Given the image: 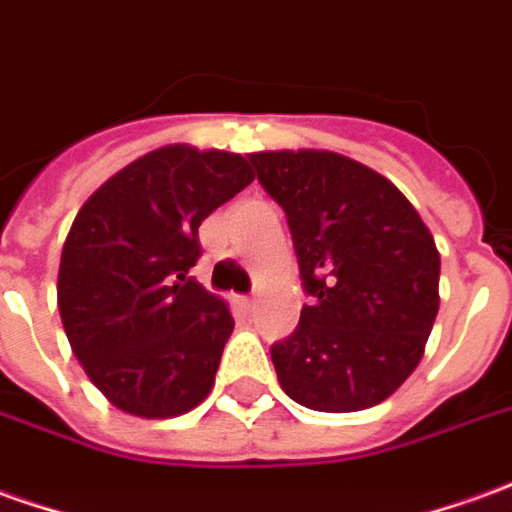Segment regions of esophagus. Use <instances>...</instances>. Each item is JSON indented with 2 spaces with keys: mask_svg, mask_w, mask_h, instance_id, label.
I'll return each instance as SVG.
<instances>
[{
  "mask_svg": "<svg viewBox=\"0 0 512 512\" xmlns=\"http://www.w3.org/2000/svg\"><path fill=\"white\" fill-rule=\"evenodd\" d=\"M241 305H244V310H255L257 299H255V296H246V299H244V302H241Z\"/></svg>",
  "mask_w": 512,
  "mask_h": 512,
  "instance_id": "esophagus-1",
  "label": "esophagus"
}]
</instances>
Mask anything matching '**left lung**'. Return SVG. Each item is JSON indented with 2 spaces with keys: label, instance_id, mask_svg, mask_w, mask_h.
I'll return each mask as SVG.
<instances>
[{
  "label": "left lung",
  "instance_id": "1",
  "mask_svg": "<svg viewBox=\"0 0 512 512\" xmlns=\"http://www.w3.org/2000/svg\"><path fill=\"white\" fill-rule=\"evenodd\" d=\"M288 216L310 305L271 346L282 391L321 413L385 402L416 371L438 316L441 255L407 196L327 149L252 152Z\"/></svg>",
  "mask_w": 512,
  "mask_h": 512
}]
</instances>
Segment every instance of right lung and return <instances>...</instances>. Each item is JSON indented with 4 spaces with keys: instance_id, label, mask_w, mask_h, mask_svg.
Instances as JSON below:
<instances>
[{
    "instance_id": "add662e5",
    "label": "right lung",
    "mask_w": 512,
    "mask_h": 512,
    "mask_svg": "<svg viewBox=\"0 0 512 512\" xmlns=\"http://www.w3.org/2000/svg\"><path fill=\"white\" fill-rule=\"evenodd\" d=\"M255 171L244 155L169 144L85 199L60 252L57 307L71 352L110 405L174 418L213 391L232 313L188 277L199 224Z\"/></svg>"
}]
</instances>
